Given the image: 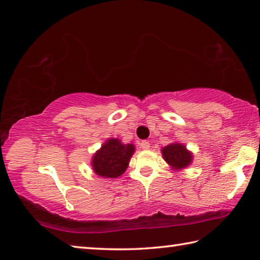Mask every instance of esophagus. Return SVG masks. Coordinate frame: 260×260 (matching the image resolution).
<instances>
[{"instance_id":"obj_1","label":"esophagus","mask_w":260,"mask_h":260,"mask_svg":"<svg viewBox=\"0 0 260 260\" xmlns=\"http://www.w3.org/2000/svg\"><path fill=\"white\" fill-rule=\"evenodd\" d=\"M140 147L143 149V150H148L149 148H150V143L148 142V141H142V142L140 143Z\"/></svg>"}]
</instances>
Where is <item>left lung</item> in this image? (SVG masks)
<instances>
[{
    "label": "left lung",
    "mask_w": 260,
    "mask_h": 260,
    "mask_svg": "<svg viewBox=\"0 0 260 260\" xmlns=\"http://www.w3.org/2000/svg\"><path fill=\"white\" fill-rule=\"evenodd\" d=\"M162 158L173 170H182L190 165L192 161V153L181 143H171L161 149Z\"/></svg>",
    "instance_id": "1"
}]
</instances>
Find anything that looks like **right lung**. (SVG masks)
<instances>
[{"instance_id":"right-lung-1","label":"right lung","mask_w":260,"mask_h":260,"mask_svg":"<svg viewBox=\"0 0 260 260\" xmlns=\"http://www.w3.org/2000/svg\"><path fill=\"white\" fill-rule=\"evenodd\" d=\"M134 150L133 144H124L118 139L108 140L91 159L94 172L103 178L119 177L126 171Z\"/></svg>"}]
</instances>
